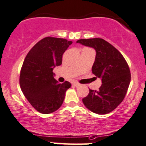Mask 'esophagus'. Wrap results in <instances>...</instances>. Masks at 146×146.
<instances>
[{"label": "esophagus", "instance_id": "1", "mask_svg": "<svg viewBox=\"0 0 146 146\" xmlns=\"http://www.w3.org/2000/svg\"><path fill=\"white\" fill-rule=\"evenodd\" d=\"M73 85L74 86H76V87H77V86H80V84H79V83H78V82H74L73 83Z\"/></svg>", "mask_w": 146, "mask_h": 146}]
</instances>
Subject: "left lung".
Instances as JSON below:
<instances>
[{
    "instance_id": "1",
    "label": "left lung",
    "mask_w": 146,
    "mask_h": 146,
    "mask_svg": "<svg viewBox=\"0 0 146 146\" xmlns=\"http://www.w3.org/2000/svg\"><path fill=\"white\" fill-rule=\"evenodd\" d=\"M76 43L95 50L92 73L102 82L98 91L89 89V94L82 99L83 104L94 113H110L121 103L126 94L131 82L128 64L120 52L103 39H82Z\"/></svg>"
}]
</instances>
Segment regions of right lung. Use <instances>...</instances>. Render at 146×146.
Masks as SVG:
<instances>
[{"instance_id": "obj_1", "label": "right lung", "mask_w": 146, "mask_h": 146, "mask_svg": "<svg viewBox=\"0 0 146 146\" xmlns=\"http://www.w3.org/2000/svg\"><path fill=\"white\" fill-rule=\"evenodd\" d=\"M72 41L47 37L39 41L27 53L20 75L23 93L40 113H51L62 106L71 84L58 83L53 69L61 65L62 55Z\"/></svg>"}]
</instances>
